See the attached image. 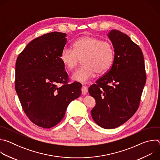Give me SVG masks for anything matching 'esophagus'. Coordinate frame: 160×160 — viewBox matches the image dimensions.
I'll use <instances>...</instances> for the list:
<instances>
[{
  "mask_svg": "<svg viewBox=\"0 0 160 160\" xmlns=\"http://www.w3.org/2000/svg\"><path fill=\"white\" fill-rule=\"evenodd\" d=\"M87 92V89L85 86H82V95H85Z\"/></svg>",
  "mask_w": 160,
  "mask_h": 160,
  "instance_id": "34e87169",
  "label": "esophagus"
}]
</instances>
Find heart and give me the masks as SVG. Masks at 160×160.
I'll use <instances>...</instances> for the list:
<instances>
[{
    "mask_svg": "<svg viewBox=\"0 0 160 160\" xmlns=\"http://www.w3.org/2000/svg\"><path fill=\"white\" fill-rule=\"evenodd\" d=\"M73 49L64 48L60 59L68 70L75 68L82 59L83 66L75 71L72 78L73 80L85 82L95 73H101L111 66L114 58L111 43L92 36H83L75 41Z\"/></svg>",
    "mask_w": 160,
    "mask_h": 160,
    "instance_id": "heart-1",
    "label": "heart"
}]
</instances>
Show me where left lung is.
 I'll list each match as a JSON object with an SVG mask.
<instances>
[{"instance_id":"obj_1","label":"left lung","mask_w":160,"mask_h":160,"mask_svg":"<svg viewBox=\"0 0 160 160\" xmlns=\"http://www.w3.org/2000/svg\"><path fill=\"white\" fill-rule=\"evenodd\" d=\"M115 56L110 70L88 88L96 102L91 110L94 121L106 129L115 128L138 110L146 81L142 52L126 34L108 33Z\"/></svg>"}]
</instances>
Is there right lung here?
<instances>
[{"label":"right lung","instance_id":"obj_1","mask_svg":"<svg viewBox=\"0 0 160 160\" xmlns=\"http://www.w3.org/2000/svg\"><path fill=\"white\" fill-rule=\"evenodd\" d=\"M66 37V33L54 32L37 37L16 60L15 88L21 106L30 120L43 128L59 123L68 104L82 92L81 83H68L60 59Z\"/></svg>","mask_w":160,"mask_h":160}]
</instances>
